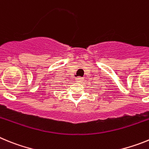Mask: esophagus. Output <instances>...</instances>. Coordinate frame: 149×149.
I'll list each match as a JSON object with an SVG mask.
<instances>
[{
  "instance_id": "34e87169",
  "label": "esophagus",
  "mask_w": 149,
  "mask_h": 149,
  "mask_svg": "<svg viewBox=\"0 0 149 149\" xmlns=\"http://www.w3.org/2000/svg\"><path fill=\"white\" fill-rule=\"evenodd\" d=\"M76 82L79 83V84H81V83L84 81V77H77L76 78Z\"/></svg>"
}]
</instances>
